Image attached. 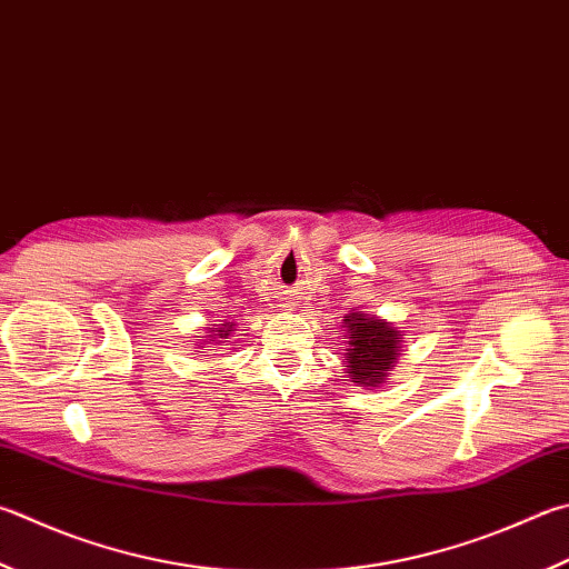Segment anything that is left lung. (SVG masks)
Instances as JSON below:
<instances>
[{
    "label": "left lung",
    "instance_id": "obj_1",
    "mask_svg": "<svg viewBox=\"0 0 569 569\" xmlns=\"http://www.w3.org/2000/svg\"><path fill=\"white\" fill-rule=\"evenodd\" d=\"M346 328V373L350 383L360 388H380L388 380V370L396 368L400 358L402 330L386 318L356 311L343 316Z\"/></svg>",
    "mask_w": 569,
    "mask_h": 569
}]
</instances>
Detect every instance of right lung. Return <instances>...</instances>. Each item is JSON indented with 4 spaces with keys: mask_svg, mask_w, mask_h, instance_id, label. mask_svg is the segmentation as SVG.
I'll return each mask as SVG.
<instances>
[{
    "mask_svg": "<svg viewBox=\"0 0 569 569\" xmlns=\"http://www.w3.org/2000/svg\"><path fill=\"white\" fill-rule=\"evenodd\" d=\"M233 326L236 323H231V320H223V323H219V328L216 330H209V336H196V340H199V348H206V346H219L223 338H229L231 336V330H233Z\"/></svg>",
    "mask_w": 569,
    "mask_h": 569,
    "instance_id": "obj_1",
    "label": "right lung"
}]
</instances>
